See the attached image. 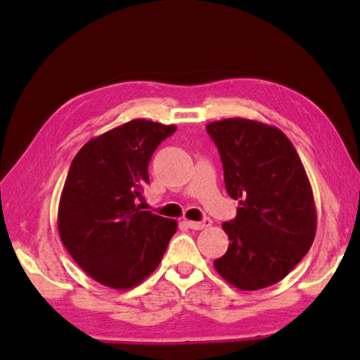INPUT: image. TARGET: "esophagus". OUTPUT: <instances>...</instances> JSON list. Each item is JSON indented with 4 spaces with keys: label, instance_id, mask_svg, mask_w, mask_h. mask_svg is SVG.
Here are the masks:
<instances>
[{
    "label": "esophagus",
    "instance_id": "obj_1",
    "mask_svg": "<svg viewBox=\"0 0 360 360\" xmlns=\"http://www.w3.org/2000/svg\"><path fill=\"white\" fill-rule=\"evenodd\" d=\"M187 225L191 227L192 230H203L206 227H210L211 225V219H203V221L200 222H195V221H187Z\"/></svg>",
    "mask_w": 360,
    "mask_h": 360
}]
</instances>
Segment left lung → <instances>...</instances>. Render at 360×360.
Segmentation results:
<instances>
[{
  "label": "left lung",
  "instance_id": "obj_1",
  "mask_svg": "<svg viewBox=\"0 0 360 360\" xmlns=\"http://www.w3.org/2000/svg\"><path fill=\"white\" fill-rule=\"evenodd\" d=\"M221 154L225 188L238 200L236 217L224 222L230 245L216 271L241 290L276 284L309 251L316 206L294 144L276 127L241 117L206 125Z\"/></svg>",
  "mask_w": 360,
  "mask_h": 360
}]
</instances>
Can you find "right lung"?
Segmentation results:
<instances>
[{
  "mask_svg": "<svg viewBox=\"0 0 360 360\" xmlns=\"http://www.w3.org/2000/svg\"><path fill=\"white\" fill-rule=\"evenodd\" d=\"M176 125L135 119L90 139L77 152L58 205L63 246L90 278L135 288L160 264L178 222L141 211L149 160Z\"/></svg>",
  "mask_w": 360,
  "mask_h": 360,
  "instance_id": "1",
  "label": "right lung"
}]
</instances>
